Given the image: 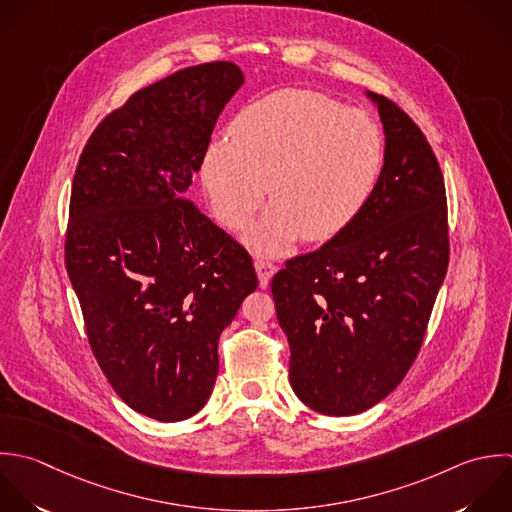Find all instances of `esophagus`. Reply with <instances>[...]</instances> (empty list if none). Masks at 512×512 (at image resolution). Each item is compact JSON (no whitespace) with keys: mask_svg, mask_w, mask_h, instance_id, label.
Segmentation results:
<instances>
[{"mask_svg":"<svg viewBox=\"0 0 512 512\" xmlns=\"http://www.w3.org/2000/svg\"><path fill=\"white\" fill-rule=\"evenodd\" d=\"M255 271H257V275H259V283H261V287L265 289L267 285H269V281H271V277L275 275V271H277V267L273 265V263H269V261H263V259H257L255 261Z\"/></svg>","mask_w":512,"mask_h":512,"instance_id":"esophagus-1","label":"esophagus"}]
</instances>
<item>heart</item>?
Masks as SVG:
<instances>
[{
  "label": "heart",
  "mask_w": 512,
  "mask_h": 512,
  "mask_svg": "<svg viewBox=\"0 0 512 512\" xmlns=\"http://www.w3.org/2000/svg\"><path fill=\"white\" fill-rule=\"evenodd\" d=\"M231 139H213L201 181L215 217L243 229L271 193L247 243L269 255L297 237L321 243L347 231L371 201L383 169L375 119L307 89H281L243 107Z\"/></svg>",
  "instance_id": "b5f03b06"
}]
</instances>
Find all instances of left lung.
<instances>
[{"label":"left lung","mask_w":512,"mask_h":512,"mask_svg":"<svg viewBox=\"0 0 512 512\" xmlns=\"http://www.w3.org/2000/svg\"><path fill=\"white\" fill-rule=\"evenodd\" d=\"M385 163L361 217L321 249L285 263L271 291L287 335L295 395L329 417L359 415L403 381L449 267L445 181L419 125L367 91Z\"/></svg>","instance_id":"1"}]
</instances>
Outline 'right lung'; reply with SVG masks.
Masks as SVG:
<instances>
[{
	"mask_svg": "<svg viewBox=\"0 0 512 512\" xmlns=\"http://www.w3.org/2000/svg\"><path fill=\"white\" fill-rule=\"evenodd\" d=\"M245 83L231 61L133 93L79 157L65 267L113 391L161 423L193 417L219 371L217 341L259 285L249 253L187 199L219 113Z\"/></svg>",
	"mask_w": 512,
	"mask_h": 512,
	"instance_id": "obj_1",
	"label": "right lung"
}]
</instances>
